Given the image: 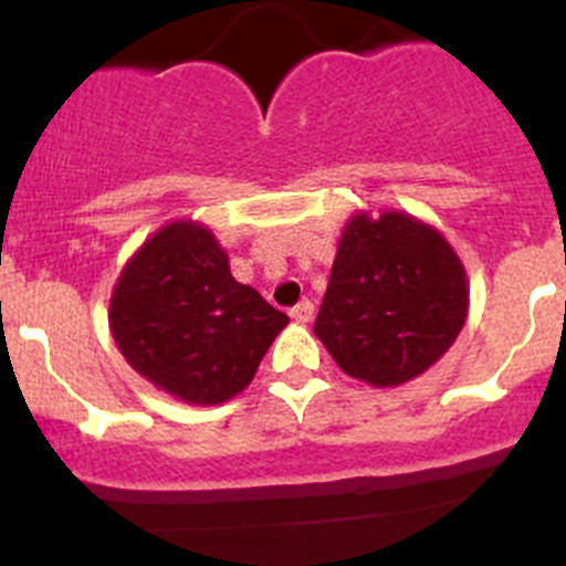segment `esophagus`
<instances>
[{"label": "esophagus", "instance_id": "obj_1", "mask_svg": "<svg viewBox=\"0 0 566 566\" xmlns=\"http://www.w3.org/2000/svg\"><path fill=\"white\" fill-rule=\"evenodd\" d=\"M290 317H293L295 323H301V325L310 323V319L315 317V306H312L310 301H301L298 306H293V310H290Z\"/></svg>", "mask_w": 566, "mask_h": 566}]
</instances>
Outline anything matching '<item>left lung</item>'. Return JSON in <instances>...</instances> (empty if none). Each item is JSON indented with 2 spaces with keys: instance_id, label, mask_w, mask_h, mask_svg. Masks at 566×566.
<instances>
[{
  "instance_id": "8db88e82",
  "label": "left lung",
  "mask_w": 566,
  "mask_h": 566,
  "mask_svg": "<svg viewBox=\"0 0 566 566\" xmlns=\"http://www.w3.org/2000/svg\"><path fill=\"white\" fill-rule=\"evenodd\" d=\"M460 254L408 210H358L342 227L315 336L339 369L375 389L424 375L468 317Z\"/></svg>"
}]
</instances>
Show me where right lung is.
I'll list each match as a JSON object with an SVG mask.
<instances>
[{
  "mask_svg": "<svg viewBox=\"0 0 566 566\" xmlns=\"http://www.w3.org/2000/svg\"><path fill=\"white\" fill-rule=\"evenodd\" d=\"M287 323L254 287L235 282L219 238L193 219L153 232L108 298V328L128 367L177 402L202 408L247 389Z\"/></svg>",
  "mask_w": 566,
  "mask_h": 566,
  "instance_id": "obj_1",
  "label": "right lung"
}]
</instances>
